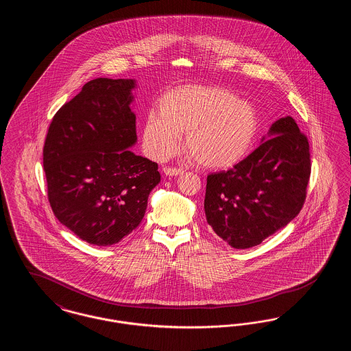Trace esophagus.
<instances>
[{"mask_svg":"<svg viewBox=\"0 0 351 351\" xmlns=\"http://www.w3.org/2000/svg\"><path fill=\"white\" fill-rule=\"evenodd\" d=\"M163 172H165L167 176H178V175H182V173H183V169H180V168L165 167L163 168Z\"/></svg>","mask_w":351,"mask_h":351,"instance_id":"obj_1","label":"esophagus"}]
</instances>
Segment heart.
<instances>
[{
    "label": "heart",
    "mask_w": 351,
    "mask_h": 351,
    "mask_svg": "<svg viewBox=\"0 0 351 351\" xmlns=\"http://www.w3.org/2000/svg\"><path fill=\"white\" fill-rule=\"evenodd\" d=\"M259 132V116L247 101L216 85L191 84L163 95L142 126V141L155 159L171 156L185 133L184 147L204 167L239 163Z\"/></svg>",
    "instance_id": "1"
}]
</instances>
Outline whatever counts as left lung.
Returning <instances> with one entry per match:
<instances>
[{
    "label": "left lung",
    "instance_id": "left-lung-1",
    "mask_svg": "<svg viewBox=\"0 0 351 351\" xmlns=\"http://www.w3.org/2000/svg\"><path fill=\"white\" fill-rule=\"evenodd\" d=\"M267 135L232 169L206 179V221L234 249L262 243L300 213L306 197L311 176L306 136L289 116L274 122Z\"/></svg>",
    "mask_w": 351,
    "mask_h": 351
}]
</instances>
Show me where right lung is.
Segmentation results:
<instances>
[{"label": "right lung", "instance_id": "right-lung-1", "mask_svg": "<svg viewBox=\"0 0 351 351\" xmlns=\"http://www.w3.org/2000/svg\"><path fill=\"white\" fill-rule=\"evenodd\" d=\"M133 79L99 77L52 118L43 167L52 212L80 239L110 246L141 223L158 165L135 155Z\"/></svg>", "mask_w": 351, "mask_h": 351}]
</instances>
